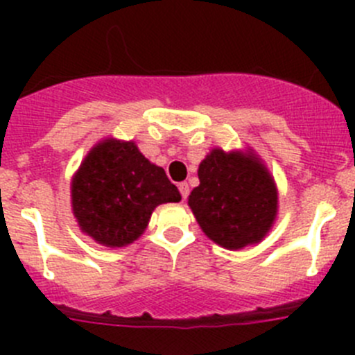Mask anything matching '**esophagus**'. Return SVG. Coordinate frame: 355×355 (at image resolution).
<instances>
[{"mask_svg": "<svg viewBox=\"0 0 355 355\" xmlns=\"http://www.w3.org/2000/svg\"><path fill=\"white\" fill-rule=\"evenodd\" d=\"M178 191H180V194H182V198H187L189 196V184L187 182H180V184H178Z\"/></svg>", "mask_w": 355, "mask_h": 355, "instance_id": "esophagus-1", "label": "esophagus"}]
</instances>
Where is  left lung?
<instances>
[{"instance_id": "left-lung-1", "label": "left lung", "mask_w": 355, "mask_h": 355, "mask_svg": "<svg viewBox=\"0 0 355 355\" xmlns=\"http://www.w3.org/2000/svg\"><path fill=\"white\" fill-rule=\"evenodd\" d=\"M198 175L200 184L189 196V206L211 241L237 250L266 237L277 218L278 192L259 157L216 148Z\"/></svg>"}]
</instances>
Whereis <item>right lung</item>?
<instances>
[{"instance_id": "obj_1", "label": "right lung", "mask_w": 355, "mask_h": 355, "mask_svg": "<svg viewBox=\"0 0 355 355\" xmlns=\"http://www.w3.org/2000/svg\"><path fill=\"white\" fill-rule=\"evenodd\" d=\"M178 189L134 142L105 139L71 178V209L85 235L123 247L144 234L156 206L178 202Z\"/></svg>"}]
</instances>
